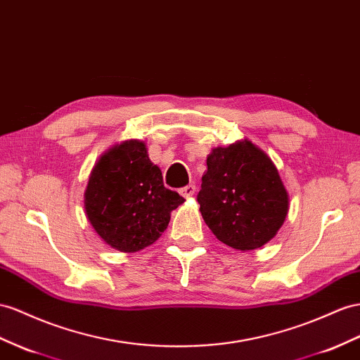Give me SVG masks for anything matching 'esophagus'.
I'll list each match as a JSON object with an SVG mask.
<instances>
[{
    "label": "esophagus",
    "instance_id": "1",
    "mask_svg": "<svg viewBox=\"0 0 360 360\" xmlns=\"http://www.w3.org/2000/svg\"><path fill=\"white\" fill-rule=\"evenodd\" d=\"M195 191H196V187L193 186V184H190V186L182 187V188L179 190V193H181V195H182L184 198H190V196H193V195H195Z\"/></svg>",
    "mask_w": 360,
    "mask_h": 360
}]
</instances>
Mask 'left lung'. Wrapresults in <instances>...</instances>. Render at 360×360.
Wrapping results in <instances>:
<instances>
[{"mask_svg": "<svg viewBox=\"0 0 360 360\" xmlns=\"http://www.w3.org/2000/svg\"><path fill=\"white\" fill-rule=\"evenodd\" d=\"M198 202L213 234L240 251L268 243L283 225L289 205L278 170L248 140L211 152Z\"/></svg>", "mask_w": 360, "mask_h": 360, "instance_id": "1", "label": "left lung"}]
</instances>
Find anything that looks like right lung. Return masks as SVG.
<instances>
[{"mask_svg": "<svg viewBox=\"0 0 360 360\" xmlns=\"http://www.w3.org/2000/svg\"><path fill=\"white\" fill-rule=\"evenodd\" d=\"M182 202L176 191L164 187L160 167L138 140L124 141L101 156L85 191L92 228L122 252H136L158 240L172 210Z\"/></svg>", "mask_w": 360, "mask_h": 360, "instance_id": "add662e5", "label": "right lung"}]
</instances>
